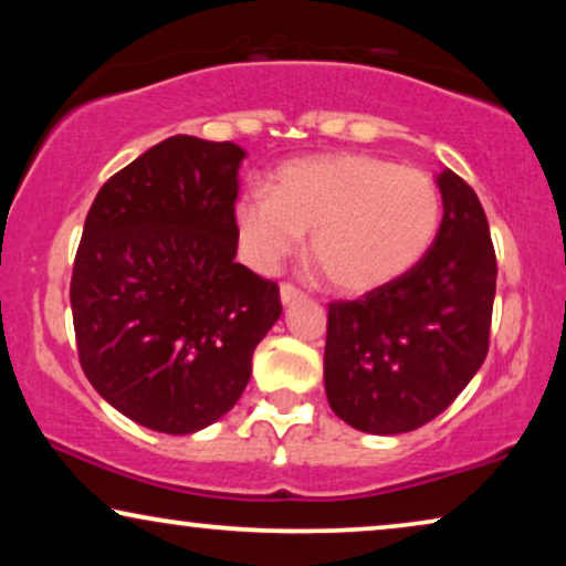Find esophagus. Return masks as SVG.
I'll return each mask as SVG.
<instances>
[{"label": "esophagus", "instance_id": "34e87169", "mask_svg": "<svg viewBox=\"0 0 566 566\" xmlns=\"http://www.w3.org/2000/svg\"><path fill=\"white\" fill-rule=\"evenodd\" d=\"M298 298H304V291H301L298 285H293V283L281 285V301H283V304H293V301H298Z\"/></svg>", "mask_w": 566, "mask_h": 566}]
</instances>
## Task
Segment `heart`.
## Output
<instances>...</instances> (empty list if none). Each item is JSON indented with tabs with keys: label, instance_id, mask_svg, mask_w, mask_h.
I'll return each mask as SVG.
<instances>
[{
	"label": "heart",
	"instance_id": "1",
	"mask_svg": "<svg viewBox=\"0 0 566 566\" xmlns=\"http://www.w3.org/2000/svg\"><path fill=\"white\" fill-rule=\"evenodd\" d=\"M443 198L420 167L370 154L301 159L273 192L247 190L237 227L254 265L273 270L312 231V258L329 285L366 293L407 275L436 242Z\"/></svg>",
	"mask_w": 566,
	"mask_h": 566
}]
</instances>
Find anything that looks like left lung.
Wrapping results in <instances>:
<instances>
[{
	"label": "left lung",
	"instance_id": "1",
	"mask_svg": "<svg viewBox=\"0 0 566 566\" xmlns=\"http://www.w3.org/2000/svg\"><path fill=\"white\" fill-rule=\"evenodd\" d=\"M438 185L443 221L428 254L397 281L327 308L324 389L355 430L397 436L436 420L490 350L497 289L490 223L453 169Z\"/></svg>",
	"mask_w": 566,
	"mask_h": 566
}]
</instances>
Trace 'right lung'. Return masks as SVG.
I'll list each match as a JSON object with an SVG mask.
<instances>
[{
    "label": "right lung",
    "instance_id": "right-lung-1",
    "mask_svg": "<svg viewBox=\"0 0 566 566\" xmlns=\"http://www.w3.org/2000/svg\"><path fill=\"white\" fill-rule=\"evenodd\" d=\"M231 142L172 136L99 188L72 270L84 376L130 420L188 436L242 397L281 289L237 258Z\"/></svg>",
    "mask_w": 566,
    "mask_h": 566
}]
</instances>
